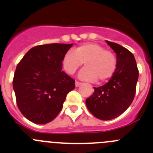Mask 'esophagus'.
Wrapping results in <instances>:
<instances>
[{"label": "esophagus", "instance_id": "1", "mask_svg": "<svg viewBox=\"0 0 153 153\" xmlns=\"http://www.w3.org/2000/svg\"><path fill=\"white\" fill-rule=\"evenodd\" d=\"M80 84H81V83H79V82H78V81H76L75 82L76 87H78V86H80Z\"/></svg>", "mask_w": 153, "mask_h": 153}]
</instances>
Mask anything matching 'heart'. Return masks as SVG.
Returning a JSON list of instances; mask_svg holds the SVG:
<instances>
[{"label":"heart","mask_w":153,"mask_h":153,"mask_svg":"<svg viewBox=\"0 0 153 153\" xmlns=\"http://www.w3.org/2000/svg\"><path fill=\"white\" fill-rule=\"evenodd\" d=\"M84 63L79 74L83 80L102 83L114 75L117 60L113 53L106 51L96 43H86L78 46L74 51H67L62 59V67L67 74L73 75Z\"/></svg>","instance_id":"obj_1"}]
</instances>
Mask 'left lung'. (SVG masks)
Masks as SVG:
<instances>
[{"mask_svg":"<svg viewBox=\"0 0 153 153\" xmlns=\"http://www.w3.org/2000/svg\"><path fill=\"white\" fill-rule=\"evenodd\" d=\"M106 42L116 53L117 70L108 83L94 87L93 95L86 99V105L95 117L110 120L124 113L132 103L139 70L134 56L129 50L116 43Z\"/></svg>","mask_w":153,"mask_h":153,"instance_id":"1","label":"left lung"}]
</instances>
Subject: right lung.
<instances>
[{"instance_id":"add662e5","label":"right lung","mask_w":153,"mask_h":153,"mask_svg":"<svg viewBox=\"0 0 153 153\" xmlns=\"http://www.w3.org/2000/svg\"><path fill=\"white\" fill-rule=\"evenodd\" d=\"M73 44H51L31 48L17 64L13 88L20 111L36 124L54 120L75 81L62 70L63 55Z\"/></svg>"}]
</instances>
